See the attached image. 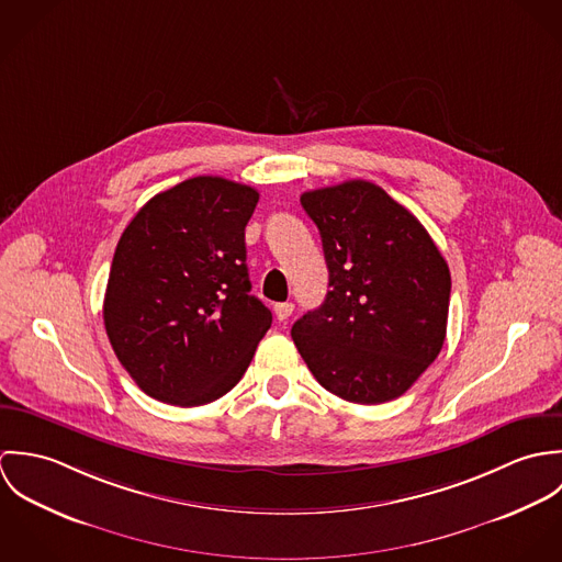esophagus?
I'll return each mask as SVG.
<instances>
[{
  "instance_id": "1",
  "label": "esophagus",
  "mask_w": 562,
  "mask_h": 562,
  "mask_svg": "<svg viewBox=\"0 0 562 562\" xmlns=\"http://www.w3.org/2000/svg\"><path fill=\"white\" fill-rule=\"evenodd\" d=\"M292 312H294V305L292 303H277L274 305V316H277V321L285 322L290 316H292Z\"/></svg>"
}]
</instances>
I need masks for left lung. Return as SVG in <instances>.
Wrapping results in <instances>:
<instances>
[{
	"mask_svg": "<svg viewBox=\"0 0 562 562\" xmlns=\"http://www.w3.org/2000/svg\"><path fill=\"white\" fill-rule=\"evenodd\" d=\"M321 232L328 292L292 326L324 390L357 404L402 396L446 339L450 270L424 225L376 183L303 192Z\"/></svg>",
	"mask_w": 562,
	"mask_h": 562,
	"instance_id": "obj_1",
	"label": "left lung"
}]
</instances>
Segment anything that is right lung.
Instances as JSON below:
<instances>
[{
	"label": "right lung",
	"instance_id": "add662e5",
	"mask_svg": "<svg viewBox=\"0 0 562 562\" xmlns=\"http://www.w3.org/2000/svg\"><path fill=\"white\" fill-rule=\"evenodd\" d=\"M259 194L201 175L156 194L116 244L103 299L110 344L151 398L201 406L232 392L270 310L250 296L244 227Z\"/></svg>",
	"mask_w": 562,
	"mask_h": 562
}]
</instances>
